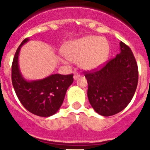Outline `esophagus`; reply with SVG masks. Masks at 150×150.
<instances>
[{"mask_svg": "<svg viewBox=\"0 0 150 150\" xmlns=\"http://www.w3.org/2000/svg\"><path fill=\"white\" fill-rule=\"evenodd\" d=\"M79 77H80V75L79 74H78V73H76V74H75V75H74V79L75 80H77Z\"/></svg>", "mask_w": 150, "mask_h": 150, "instance_id": "esophagus-1", "label": "esophagus"}]
</instances>
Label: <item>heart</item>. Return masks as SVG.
I'll use <instances>...</instances> for the list:
<instances>
[{"label": "heart", "instance_id": "obj_1", "mask_svg": "<svg viewBox=\"0 0 150 150\" xmlns=\"http://www.w3.org/2000/svg\"><path fill=\"white\" fill-rule=\"evenodd\" d=\"M110 46L105 38L87 36L67 43L63 53L68 60L79 63L84 70H92L104 63L108 57Z\"/></svg>", "mask_w": 150, "mask_h": 150}]
</instances>
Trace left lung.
Wrapping results in <instances>:
<instances>
[{
	"instance_id": "1",
	"label": "left lung",
	"mask_w": 150,
	"mask_h": 150,
	"mask_svg": "<svg viewBox=\"0 0 150 150\" xmlns=\"http://www.w3.org/2000/svg\"><path fill=\"white\" fill-rule=\"evenodd\" d=\"M121 52L99 69L85 71L88 99L94 110L108 117L123 110L132 99L139 70L132 51L120 42Z\"/></svg>"
}]
</instances>
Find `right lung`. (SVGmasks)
<instances>
[{
    "label": "right lung",
    "instance_id": "add662e5",
    "mask_svg": "<svg viewBox=\"0 0 150 150\" xmlns=\"http://www.w3.org/2000/svg\"><path fill=\"white\" fill-rule=\"evenodd\" d=\"M25 39L18 47L11 66V81L15 93L23 107L32 114L50 117L56 114L63 103L67 89L73 82V74H53L43 79L27 81L22 77L18 67V55Z\"/></svg>",
    "mask_w": 150,
    "mask_h": 150
}]
</instances>
